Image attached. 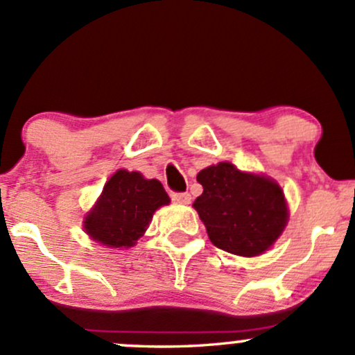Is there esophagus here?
Returning <instances> with one entry per match:
<instances>
[{"label": "esophagus", "instance_id": "esophagus-1", "mask_svg": "<svg viewBox=\"0 0 355 355\" xmlns=\"http://www.w3.org/2000/svg\"><path fill=\"white\" fill-rule=\"evenodd\" d=\"M170 197H171V200L177 202V204H190V200H192L190 193H187V192H171Z\"/></svg>", "mask_w": 355, "mask_h": 355}]
</instances>
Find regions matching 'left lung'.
<instances>
[{
    "label": "left lung",
    "instance_id": "obj_1",
    "mask_svg": "<svg viewBox=\"0 0 355 355\" xmlns=\"http://www.w3.org/2000/svg\"><path fill=\"white\" fill-rule=\"evenodd\" d=\"M204 192L193 207L214 246L237 256L263 254L282 236L288 205L282 187L266 175L220 162L197 175Z\"/></svg>",
    "mask_w": 355,
    "mask_h": 355
}]
</instances>
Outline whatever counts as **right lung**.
Instances as JSON below:
<instances>
[{
    "label": "right lung",
    "mask_w": 355,
    "mask_h": 355,
    "mask_svg": "<svg viewBox=\"0 0 355 355\" xmlns=\"http://www.w3.org/2000/svg\"><path fill=\"white\" fill-rule=\"evenodd\" d=\"M168 204V193L158 180H148L139 171L118 170L85 216L84 229L103 246L131 248L145 234L155 210Z\"/></svg>",
    "instance_id": "obj_1"
}]
</instances>
